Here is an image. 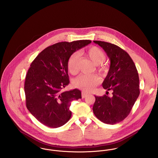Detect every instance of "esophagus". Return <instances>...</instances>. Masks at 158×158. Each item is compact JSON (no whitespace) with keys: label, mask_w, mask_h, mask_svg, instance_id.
<instances>
[{"label":"esophagus","mask_w":158,"mask_h":158,"mask_svg":"<svg viewBox=\"0 0 158 158\" xmlns=\"http://www.w3.org/2000/svg\"><path fill=\"white\" fill-rule=\"evenodd\" d=\"M88 93H86L85 92H82V93H81L82 98H85V97H86L88 96Z\"/></svg>","instance_id":"esophagus-1"}]
</instances>
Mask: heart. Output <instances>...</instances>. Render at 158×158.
<instances>
[{
  "label": "heart",
  "mask_w": 158,
  "mask_h": 158,
  "mask_svg": "<svg viewBox=\"0 0 158 158\" xmlns=\"http://www.w3.org/2000/svg\"><path fill=\"white\" fill-rule=\"evenodd\" d=\"M86 54L90 58L92 62L98 65V69L103 71L106 66L102 63L106 58L105 54L99 48L93 46L89 48ZM80 60L79 54L75 53L72 54L69 58L68 61V71L72 75H75L78 72V64ZM100 82V78L96 75H82L75 78L73 82V86L85 92H89Z\"/></svg>",
  "instance_id": "heart-1"
}]
</instances>
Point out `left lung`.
Listing matches in <instances>:
<instances>
[{"label":"left lung","instance_id":"obj_1","mask_svg":"<svg viewBox=\"0 0 158 158\" xmlns=\"http://www.w3.org/2000/svg\"><path fill=\"white\" fill-rule=\"evenodd\" d=\"M94 43L103 48L110 58V67L102 86L112 90L113 96L95 95L93 112L102 122L114 125L123 120L135 103L140 94L139 75L131 58L120 47L104 41Z\"/></svg>","mask_w":158,"mask_h":158}]
</instances>
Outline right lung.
I'll list each match as a JSON object with an SVG mask.
<instances>
[{
    "mask_svg": "<svg viewBox=\"0 0 158 158\" xmlns=\"http://www.w3.org/2000/svg\"><path fill=\"white\" fill-rule=\"evenodd\" d=\"M90 43V40L58 43L45 48L31 63L24 85L26 106L45 126L58 128L64 125L72 115L71 102L81 98V91L77 89L61 90L70 82L69 57Z\"/></svg>",
    "mask_w": 158,
    "mask_h": 158,
    "instance_id": "obj_1",
    "label": "right lung"
}]
</instances>
